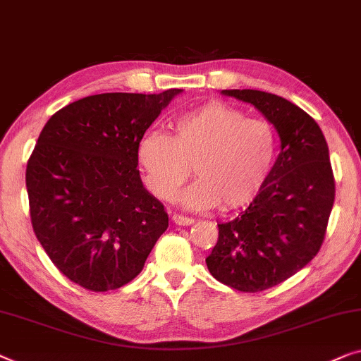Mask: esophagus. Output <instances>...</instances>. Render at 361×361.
<instances>
[{
	"instance_id": "1",
	"label": "esophagus",
	"mask_w": 361,
	"mask_h": 361,
	"mask_svg": "<svg viewBox=\"0 0 361 361\" xmlns=\"http://www.w3.org/2000/svg\"><path fill=\"white\" fill-rule=\"evenodd\" d=\"M171 219H172V221H174L176 224H179V226H189V224L193 223V218L179 215V213H174V215L171 216Z\"/></svg>"
}]
</instances>
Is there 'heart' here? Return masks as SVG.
I'll list each match as a JSON object with an SVG mask.
<instances>
[{
  "mask_svg": "<svg viewBox=\"0 0 361 361\" xmlns=\"http://www.w3.org/2000/svg\"><path fill=\"white\" fill-rule=\"evenodd\" d=\"M171 135L149 130L140 137L137 158L146 184L161 200H172L190 176L198 179L180 193L187 210L243 207L252 202L267 182L276 156L274 125L247 118L223 102L182 114L171 123Z\"/></svg>",
  "mask_w": 361,
  "mask_h": 361,
  "instance_id": "1",
  "label": "heart"
}]
</instances>
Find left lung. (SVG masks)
Listing matches in <instances>:
<instances>
[{"mask_svg": "<svg viewBox=\"0 0 361 361\" xmlns=\"http://www.w3.org/2000/svg\"><path fill=\"white\" fill-rule=\"evenodd\" d=\"M221 94L254 106L280 137L262 190L238 218L218 224V243L205 260L218 281L255 293L290 279L319 252L336 182L326 138L302 109L264 91Z\"/></svg>", "mask_w": 361, "mask_h": 361, "instance_id": "8db88e82", "label": "left lung"}]
</instances>
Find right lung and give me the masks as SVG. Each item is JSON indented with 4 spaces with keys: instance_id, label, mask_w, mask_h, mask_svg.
<instances>
[{
    "instance_id": "right-lung-1",
    "label": "right lung",
    "mask_w": 361,
    "mask_h": 361,
    "mask_svg": "<svg viewBox=\"0 0 361 361\" xmlns=\"http://www.w3.org/2000/svg\"><path fill=\"white\" fill-rule=\"evenodd\" d=\"M180 92L87 96L40 132L25 169L30 221L55 267L82 288L127 285L168 229L163 203L143 187L137 143Z\"/></svg>"
}]
</instances>
